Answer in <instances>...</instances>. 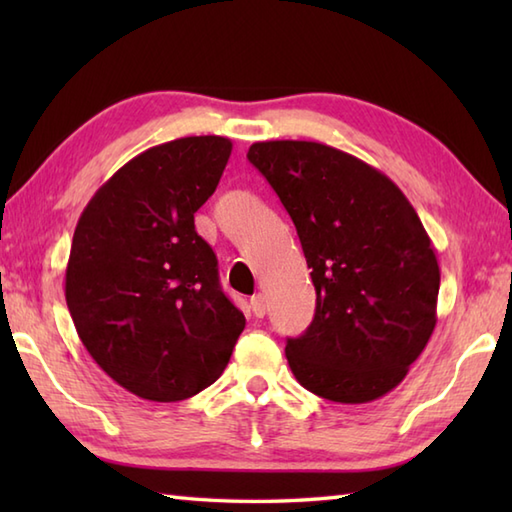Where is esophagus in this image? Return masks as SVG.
Here are the masks:
<instances>
[{"mask_svg": "<svg viewBox=\"0 0 512 512\" xmlns=\"http://www.w3.org/2000/svg\"><path fill=\"white\" fill-rule=\"evenodd\" d=\"M250 308H253V314L259 319H262L264 314L268 312V303H266V297L262 295V292H257V295L250 299Z\"/></svg>", "mask_w": 512, "mask_h": 512, "instance_id": "obj_1", "label": "esophagus"}]
</instances>
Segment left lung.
<instances>
[{"instance_id": "1", "label": "left lung", "mask_w": 512, "mask_h": 512, "mask_svg": "<svg viewBox=\"0 0 512 512\" xmlns=\"http://www.w3.org/2000/svg\"><path fill=\"white\" fill-rule=\"evenodd\" d=\"M312 268L317 310L288 339L312 394L363 405L402 383L436 328L440 266L418 213L383 171L312 140L253 143Z\"/></svg>"}]
</instances>
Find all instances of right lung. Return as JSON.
Wrapping results in <instances>:
<instances>
[{
	"label": "right lung",
	"instance_id": "obj_1",
	"mask_svg": "<svg viewBox=\"0 0 512 512\" xmlns=\"http://www.w3.org/2000/svg\"><path fill=\"white\" fill-rule=\"evenodd\" d=\"M231 149L222 136L151 147L94 193L76 224L65 268L74 328L103 372L145 400L176 402L213 385L246 325L193 222Z\"/></svg>",
	"mask_w": 512,
	"mask_h": 512
}]
</instances>
